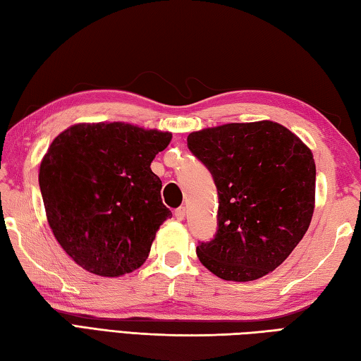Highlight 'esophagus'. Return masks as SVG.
I'll return each instance as SVG.
<instances>
[{
	"instance_id": "34e87169",
	"label": "esophagus",
	"mask_w": 361,
	"mask_h": 361,
	"mask_svg": "<svg viewBox=\"0 0 361 361\" xmlns=\"http://www.w3.org/2000/svg\"><path fill=\"white\" fill-rule=\"evenodd\" d=\"M175 217L178 219V221H183V219L186 217V208L181 207V208H178V209H175Z\"/></svg>"
}]
</instances>
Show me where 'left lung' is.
Listing matches in <instances>:
<instances>
[{
    "label": "left lung",
    "mask_w": 361,
    "mask_h": 361,
    "mask_svg": "<svg viewBox=\"0 0 361 361\" xmlns=\"http://www.w3.org/2000/svg\"><path fill=\"white\" fill-rule=\"evenodd\" d=\"M188 147L217 188L219 228L197 257L222 280L272 272L305 235L314 211L316 164L310 148L271 120L194 131Z\"/></svg>",
    "instance_id": "8db88e82"
}]
</instances>
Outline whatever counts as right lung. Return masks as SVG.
<instances>
[{
	"label": "right lung",
	"mask_w": 361,
	"mask_h": 361,
	"mask_svg": "<svg viewBox=\"0 0 361 361\" xmlns=\"http://www.w3.org/2000/svg\"><path fill=\"white\" fill-rule=\"evenodd\" d=\"M172 133L125 122L76 123L42 158L39 186L54 238L76 264L102 277L139 269L162 222V183L150 169Z\"/></svg>",
	"instance_id": "obj_1"
}]
</instances>
